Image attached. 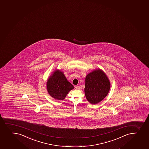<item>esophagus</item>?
<instances>
[{"instance_id":"obj_1","label":"esophagus","mask_w":149,"mask_h":149,"mask_svg":"<svg viewBox=\"0 0 149 149\" xmlns=\"http://www.w3.org/2000/svg\"><path fill=\"white\" fill-rule=\"evenodd\" d=\"M75 88H76V89H80V86H76Z\"/></svg>"}]
</instances>
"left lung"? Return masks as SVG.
Instances as JSON below:
<instances>
[{"instance_id":"left-lung-1","label":"left lung","mask_w":149,"mask_h":149,"mask_svg":"<svg viewBox=\"0 0 149 149\" xmlns=\"http://www.w3.org/2000/svg\"><path fill=\"white\" fill-rule=\"evenodd\" d=\"M85 81V96L91 104L100 103L107 96L111 88L109 79L100 68L94 69L88 74Z\"/></svg>"}]
</instances>
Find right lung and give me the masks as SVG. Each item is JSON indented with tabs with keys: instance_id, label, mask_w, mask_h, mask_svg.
I'll use <instances>...</instances> for the list:
<instances>
[{
	"instance_id": "1",
	"label": "right lung",
	"mask_w": 149,
	"mask_h": 149,
	"mask_svg": "<svg viewBox=\"0 0 149 149\" xmlns=\"http://www.w3.org/2000/svg\"><path fill=\"white\" fill-rule=\"evenodd\" d=\"M74 88L63 72L59 69L54 70L46 82L48 93L55 100H64L68 92Z\"/></svg>"
}]
</instances>
